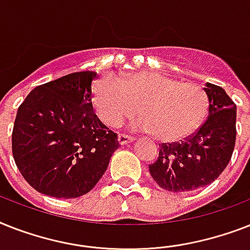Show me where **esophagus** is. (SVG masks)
Returning <instances> with one entry per match:
<instances>
[{"label":"esophagus","mask_w":250,"mask_h":250,"mask_svg":"<svg viewBox=\"0 0 250 250\" xmlns=\"http://www.w3.org/2000/svg\"><path fill=\"white\" fill-rule=\"evenodd\" d=\"M132 141H133V137H131V136H128V135L121 133V135L118 136V143L121 144V145H125V144L132 143Z\"/></svg>","instance_id":"1"}]
</instances>
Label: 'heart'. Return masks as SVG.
<instances>
[{
    "label": "heart",
    "mask_w": 250,
    "mask_h": 250,
    "mask_svg": "<svg viewBox=\"0 0 250 250\" xmlns=\"http://www.w3.org/2000/svg\"><path fill=\"white\" fill-rule=\"evenodd\" d=\"M208 96L194 83L154 72L127 74L117 82L101 78L92 87V107L107 127H117L137 111L136 127L162 143H177L194 135L208 113Z\"/></svg>",
    "instance_id": "b5f03b06"
}]
</instances>
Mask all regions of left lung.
<instances>
[{
    "label": "left lung",
    "mask_w": 250,
    "mask_h": 250,
    "mask_svg": "<svg viewBox=\"0 0 250 250\" xmlns=\"http://www.w3.org/2000/svg\"><path fill=\"white\" fill-rule=\"evenodd\" d=\"M208 118L181 143L159 145L149 166L154 181L171 192L192 191L213 182L227 167L236 140V105L220 86L206 83Z\"/></svg>",
    "instance_id": "left-lung-1"
}]
</instances>
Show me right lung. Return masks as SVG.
<instances>
[{
	"instance_id": "add662e5",
	"label": "right lung",
	"mask_w": 250,
	"mask_h": 250,
	"mask_svg": "<svg viewBox=\"0 0 250 250\" xmlns=\"http://www.w3.org/2000/svg\"><path fill=\"white\" fill-rule=\"evenodd\" d=\"M95 72H77L37 86L18 109L13 155L25 181L41 194L73 199L91 191L119 147L97 118Z\"/></svg>"
}]
</instances>
